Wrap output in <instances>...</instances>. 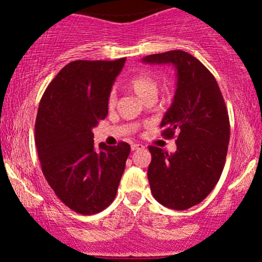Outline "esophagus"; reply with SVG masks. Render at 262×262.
I'll list each match as a JSON object with an SVG mask.
<instances>
[{
    "label": "esophagus",
    "instance_id": "obj_1",
    "mask_svg": "<svg viewBox=\"0 0 262 262\" xmlns=\"http://www.w3.org/2000/svg\"><path fill=\"white\" fill-rule=\"evenodd\" d=\"M144 149V145H141V144H132V150L135 151V150H143Z\"/></svg>",
    "mask_w": 262,
    "mask_h": 262
}]
</instances>
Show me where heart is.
I'll use <instances>...</instances> for the list:
<instances>
[{
    "mask_svg": "<svg viewBox=\"0 0 262 262\" xmlns=\"http://www.w3.org/2000/svg\"><path fill=\"white\" fill-rule=\"evenodd\" d=\"M129 89L133 91L138 97L145 101L149 97H158L160 81L155 75L144 73L133 77L129 82ZM116 104V92L112 91L108 97V106L113 107Z\"/></svg>",
    "mask_w": 262,
    "mask_h": 262,
    "instance_id": "obj_1",
    "label": "heart"
}]
</instances>
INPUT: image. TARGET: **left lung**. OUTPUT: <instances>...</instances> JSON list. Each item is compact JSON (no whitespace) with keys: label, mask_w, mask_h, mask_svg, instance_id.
I'll return each instance as SVG.
<instances>
[{"label":"left lung","mask_w":262,"mask_h":262,"mask_svg":"<svg viewBox=\"0 0 262 262\" xmlns=\"http://www.w3.org/2000/svg\"><path fill=\"white\" fill-rule=\"evenodd\" d=\"M146 64L176 69V91L162 118L165 138L176 137V151L149 146L148 180L152 196L167 208L185 210L201 203L223 171L230 137L229 116L214 76L183 50L152 54Z\"/></svg>","instance_id":"left-lung-1"}]
</instances>
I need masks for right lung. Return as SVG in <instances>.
I'll use <instances>...</instances> for the list:
<instances>
[{"label":"right lung","instance_id":"right-lung-1","mask_svg":"<svg viewBox=\"0 0 262 262\" xmlns=\"http://www.w3.org/2000/svg\"><path fill=\"white\" fill-rule=\"evenodd\" d=\"M125 58L76 60L45 90L35 121V144L41 170L62 203L80 214H95L116 198L130 146L101 143L92 129L108 113V97Z\"/></svg>","mask_w":262,"mask_h":262}]
</instances>
